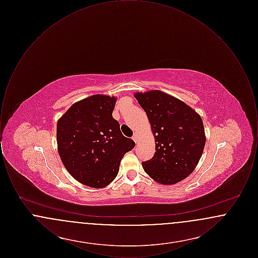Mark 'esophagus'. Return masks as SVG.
Here are the masks:
<instances>
[{"label": "esophagus", "mask_w": 258, "mask_h": 258, "mask_svg": "<svg viewBox=\"0 0 258 258\" xmlns=\"http://www.w3.org/2000/svg\"><path fill=\"white\" fill-rule=\"evenodd\" d=\"M138 134L137 133H135V135H133V140L135 141V143L138 141Z\"/></svg>", "instance_id": "34e87169"}]
</instances>
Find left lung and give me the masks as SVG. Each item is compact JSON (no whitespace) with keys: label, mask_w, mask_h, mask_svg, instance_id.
Returning a JSON list of instances; mask_svg holds the SVG:
<instances>
[{"label":"left lung","mask_w":258,"mask_h":258,"mask_svg":"<svg viewBox=\"0 0 258 258\" xmlns=\"http://www.w3.org/2000/svg\"><path fill=\"white\" fill-rule=\"evenodd\" d=\"M135 98L147 114L156 139V153L142 162L156 182L176 184L195 170L205 146L201 117L182 100L161 91L136 93Z\"/></svg>","instance_id":"obj_1"}]
</instances>
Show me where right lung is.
I'll use <instances>...</instances> for the list:
<instances>
[{"instance_id": "add662e5", "label": "right lung", "mask_w": 258, "mask_h": 258, "mask_svg": "<svg viewBox=\"0 0 258 258\" xmlns=\"http://www.w3.org/2000/svg\"><path fill=\"white\" fill-rule=\"evenodd\" d=\"M115 103L114 97H89L72 105L57 123L58 151L64 167L91 187L110 184L123 155L135 146L112 117Z\"/></svg>"}]
</instances>
